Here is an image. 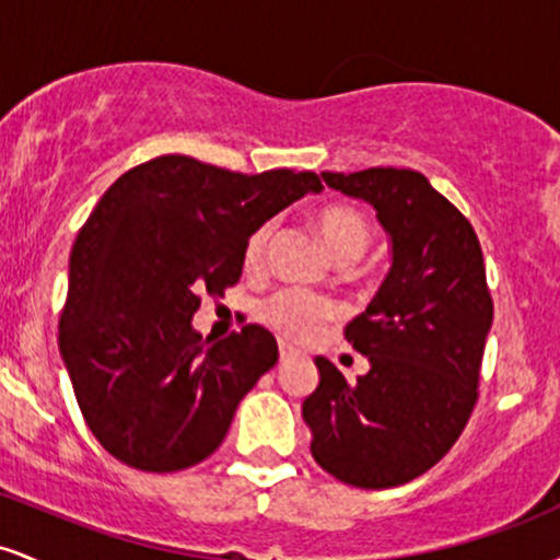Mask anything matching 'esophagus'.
I'll return each mask as SVG.
<instances>
[{"mask_svg": "<svg viewBox=\"0 0 560 560\" xmlns=\"http://www.w3.org/2000/svg\"><path fill=\"white\" fill-rule=\"evenodd\" d=\"M294 355V347L287 345V342H279V358L281 361H287V358Z\"/></svg>", "mask_w": 560, "mask_h": 560, "instance_id": "34e87169", "label": "esophagus"}]
</instances>
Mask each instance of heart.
I'll use <instances>...</instances> for the list:
<instances>
[{
	"label": "heart",
	"mask_w": 560,
	"mask_h": 560,
	"mask_svg": "<svg viewBox=\"0 0 560 560\" xmlns=\"http://www.w3.org/2000/svg\"><path fill=\"white\" fill-rule=\"evenodd\" d=\"M316 223L326 247L337 260H355L369 247V218L352 205H326V208L318 210ZM271 223H262L247 236V242H244V266H260L268 240H271ZM334 316H337V305L331 300L305 292V289H281L273 298L262 302L260 307V318L273 331H279L281 337L294 339V342L311 339Z\"/></svg>",
	"instance_id": "heart-1"
}]
</instances>
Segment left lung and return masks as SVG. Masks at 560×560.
<instances>
[{
	"label": "left lung",
	"instance_id": "left-lung-1",
	"mask_svg": "<svg viewBox=\"0 0 560 560\" xmlns=\"http://www.w3.org/2000/svg\"><path fill=\"white\" fill-rule=\"evenodd\" d=\"M369 202L389 240V271L345 337L369 371L345 382L316 358L318 387L302 402L311 453L331 477L384 490L440 464L477 402L492 326L485 258L471 223L419 171L320 173Z\"/></svg>",
	"mask_w": 560,
	"mask_h": 560
}]
</instances>
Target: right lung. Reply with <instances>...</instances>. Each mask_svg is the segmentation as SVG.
Here are the masks:
<instances>
[{"instance_id":"add662e5","label":"right lung","mask_w":560,"mask_h":560,"mask_svg":"<svg viewBox=\"0 0 560 560\" xmlns=\"http://www.w3.org/2000/svg\"><path fill=\"white\" fill-rule=\"evenodd\" d=\"M320 189L311 171L244 176L163 155L102 195L70 249L60 355L113 458L165 474L215 453L279 345L258 324L210 345L191 326L199 294L236 284L247 236Z\"/></svg>"}]
</instances>
